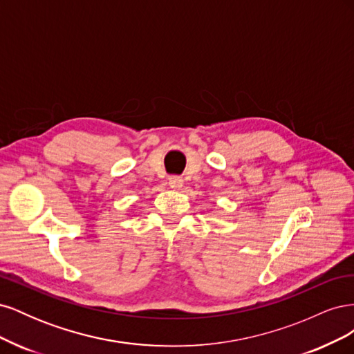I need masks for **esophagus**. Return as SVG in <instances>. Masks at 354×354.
Listing matches in <instances>:
<instances>
[{
	"label": "esophagus",
	"mask_w": 354,
	"mask_h": 354,
	"mask_svg": "<svg viewBox=\"0 0 354 354\" xmlns=\"http://www.w3.org/2000/svg\"><path fill=\"white\" fill-rule=\"evenodd\" d=\"M168 185L173 189H180L181 186H183V178H181L180 176H171L168 178Z\"/></svg>",
	"instance_id": "esophagus-1"
}]
</instances>
